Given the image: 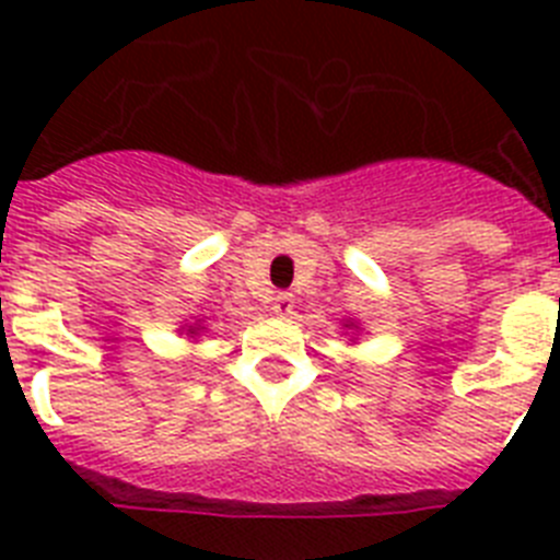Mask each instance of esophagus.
<instances>
[{"instance_id":"esophagus-1","label":"esophagus","mask_w":560,"mask_h":560,"mask_svg":"<svg viewBox=\"0 0 560 560\" xmlns=\"http://www.w3.org/2000/svg\"><path fill=\"white\" fill-rule=\"evenodd\" d=\"M271 311H275L277 316L294 314V294H289V291H277L275 300H271Z\"/></svg>"}]
</instances>
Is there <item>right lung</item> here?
<instances>
[{"label":"right lung","instance_id":"obj_1","mask_svg":"<svg viewBox=\"0 0 560 560\" xmlns=\"http://www.w3.org/2000/svg\"><path fill=\"white\" fill-rule=\"evenodd\" d=\"M199 325H190V328H187V334H192V336H196V334H199Z\"/></svg>","mask_w":560,"mask_h":560}]
</instances>
